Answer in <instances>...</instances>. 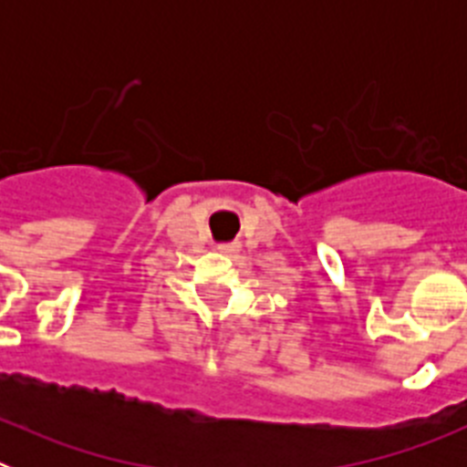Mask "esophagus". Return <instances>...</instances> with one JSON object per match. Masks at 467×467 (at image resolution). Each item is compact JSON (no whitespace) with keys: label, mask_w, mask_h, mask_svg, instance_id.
Returning a JSON list of instances; mask_svg holds the SVG:
<instances>
[{"label":"esophagus","mask_w":467,"mask_h":467,"mask_svg":"<svg viewBox=\"0 0 467 467\" xmlns=\"http://www.w3.org/2000/svg\"><path fill=\"white\" fill-rule=\"evenodd\" d=\"M217 250H220L222 254H238L241 253V243H220V245H217Z\"/></svg>","instance_id":"1"}]
</instances>
